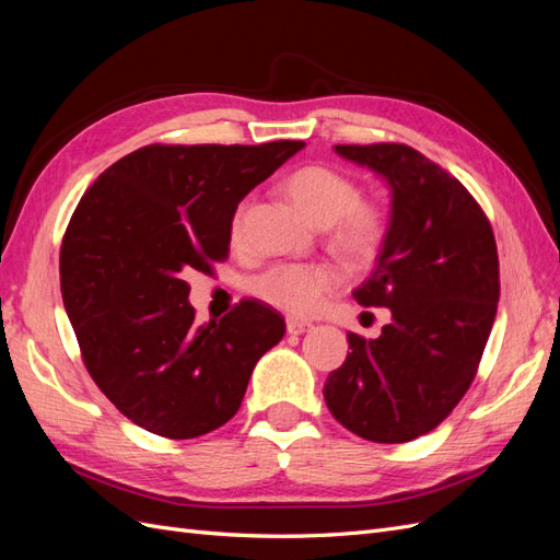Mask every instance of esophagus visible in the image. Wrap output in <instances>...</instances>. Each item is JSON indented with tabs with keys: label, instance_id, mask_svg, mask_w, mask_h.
<instances>
[{
	"label": "esophagus",
	"instance_id": "esophagus-1",
	"mask_svg": "<svg viewBox=\"0 0 560 560\" xmlns=\"http://www.w3.org/2000/svg\"><path fill=\"white\" fill-rule=\"evenodd\" d=\"M311 327H313V325H311V322H306V319H294V317L287 319V334L299 336V334H303V331H308Z\"/></svg>",
	"mask_w": 560,
	"mask_h": 560
}]
</instances>
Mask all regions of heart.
Listing matches in <instances>:
<instances>
[{"label": "heart", "mask_w": 560, "mask_h": 560, "mask_svg": "<svg viewBox=\"0 0 560 560\" xmlns=\"http://www.w3.org/2000/svg\"><path fill=\"white\" fill-rule=\"evenodd\" d=\"M284 194L311 222L327 226V243L348 264L376 257L385 235V210L374 198H362L350 175L325 163H308L284 177ZM245 202L231 222L233 241L243 235ZM341 282V270L331 264H276L254 276L249 290L290 315H311Z\"/></svg>", "instance_id": "obj_1"}]
</instances>
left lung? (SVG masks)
Here are the masks:
<instances>
[{
	"mask_svg": "<svg viewBox=\"0 0 560 560\" xmlns=\"http://www.w3.org/2000/svg\"><path fill=\"white\" fill-rule=\"evenodd\" d=\"M393 186V219L376 268L352 292L389 308L376 341L348 331L350 352L325 383L343 428L376 444L432 432L465 397L498 313L493 226L460 179L397 142L336 144Z\"/></svg>",
	"mask_w": 560,
	"mask_h": 560,
	"instance_id": "left-lung-1",
	"label": "left lung"
}]
</instances>
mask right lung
<instances>
[{
  "mask_svg": "<svg viewBox=\"0 0 560 560\" xmlns=\"http://www.w3.org/2000/svg\"><path fill=\"white\" fill-rule=\"evenodd\" d=\"M303 147L147 144L81 196L60 245L62 303L91 378L135 425L194 439L241 409L284 317L243 299L200 327L184 278L229 259L238 202Z\"/></svg>",
  "mask_w": 560,
  "mask_h": 560,
  "instance_id": "obj_1",
  "label": "right lung"
}]
</instances>
